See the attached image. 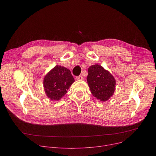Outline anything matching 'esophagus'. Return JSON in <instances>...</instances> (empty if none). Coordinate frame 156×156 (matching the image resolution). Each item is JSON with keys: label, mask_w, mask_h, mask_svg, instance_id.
<instances>
[{"label": "esophagus", "mask_w": 156, "mask_h": 156, "mask_svg": "<svg viewBox=\"0 0 156 156\" xmlns=\"http://www.w3.org/2000/svg\"><path fill=\"white\" fill-rule=\"evenodd\" d=\"M76 79L78 80H81L83 79V77L82 76H78L76 77Z\"/></svg>", "instance_id": "esophagus-1"}]
</instances>
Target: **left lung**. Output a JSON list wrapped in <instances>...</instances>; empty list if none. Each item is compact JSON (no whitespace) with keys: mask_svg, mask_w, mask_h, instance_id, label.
I'll return each instance as SVG.
<instances>
[{"mask_svg":"<svg viewBox=\"0 0 156 156\" xmlns=\"http://www.w3.org/2000/svg\"><path fill=\"white\" fill-rule=\"evenodd\" d=\"M87 80L91 93L101 101L109 99L115 90V79L99 64L92 65L88 68Z\"/></svg>","mask_w":156,"mask_h":156,"instance_id":"1","label":"left lung"}]
</instances>
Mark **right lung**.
<instances>
[{
    "label": "right lung",
    "instance_id": "add662e5",
    "mask_svg": "<svg viewBox=\"0 0 156 156\" xmlns=\"http://www.w3.org/2000/svg\"><path fill=\"white\" fill-rule=\"evenodd\" d=\"M74 81L75 79L70 70L61 66H55L44 80L46 95L51 100L58 101L67 93Z\"/></svg>",
    "mask_w": 156,
    "mask_h": 156
}]
</instances>
